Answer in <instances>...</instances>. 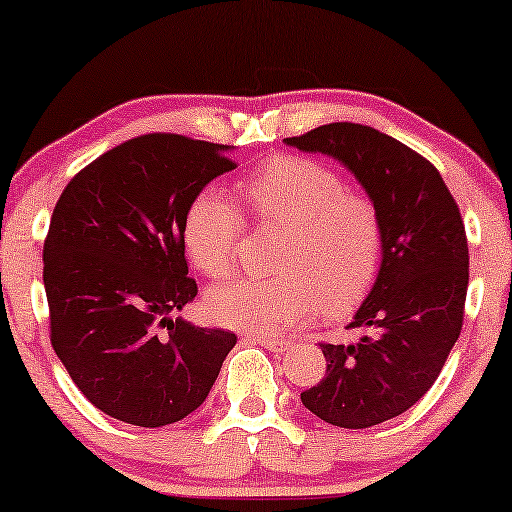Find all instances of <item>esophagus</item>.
I'll return each instance as SVG.
<instances>
[{
    "label": "esophagus",
    "instance_id": "esophagus-1",
    "mask_svg": "<svg viewBox=\"0 0 512 512\" xmlns=\"http://www.w3.org/2000/svg\"><path fill=\"white\" fill-rule=\"evenodd\" d=\"M251 342H258V345L265 347V349H270V352H286V347L291 345V342L275 340V338H256V340H251Z\"/></svg>",
    "mask_w": 512,
    "mask_h": 512
}]
</instances>
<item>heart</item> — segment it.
I'll use <instances>...</instances> for the list:
<instances>
[{
  "label": "heart",
  "instance_id": "1",
  "mask_svg": "<svg viewBox=\"0 0 512 512\" xmlns=\"http://www.w3.org/2000/svg\"><path fill=\"white\" fill-rule=\"evenodd\" d=\"M244 198L261 223L286 230L270 279H235L209 291L214 321L237 331L272 335L317 314L359 305L375 282L382 223L375 205L347 193L338 172L312 158H277L244 181ZM247 228L242 209L216 188L188 205L184 244L195 268L226 279L237 265Z\"/></svg>",
  "mask_w": 512,
  "mask_h": 512
}]
</instances>
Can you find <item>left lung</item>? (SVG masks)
Instances as JSON below:
<instances>
[{"label":"left lung","mask_w":512,"mask_h":512,"mask_svg":"<svg viewBox=\"0 0 512 512\" xmlns=\"http://www.w3.org/2000/svg\"><path fill=\"white\" fill-rule=\"evenodd\" d=\"M354 174L382 223L375 284L349 328L352 345H321L326 377L300 394L312 415L368 429L412 408L443 370L464 321L468 244L459 207L429 160L359 123H328L284 139Z\"/></svg>","instance_id":"8db88e82"}]
</instances>
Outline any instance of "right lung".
Here are the masks:
<instances>
[{
	"label": "right lung",
	"mask_w": 512,
	"mask_h": 512,
	"mask_svg": "<svg viewBox=\"0 0 512 512\" xmlns=\"http://www.w3.org/2000/svg\"><path fill=\"white\" fill-rule=\"evenodd\" d=\"M230 146L144 135L76 174L44 242L51 342L81 394L118 422L167 426L198 410L237 335L172 312L198 296L184 219L235 167Z\"/></svg>",
	"instance_id": "add662e5"
}]
</instances>
